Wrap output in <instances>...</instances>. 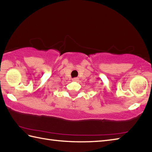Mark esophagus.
<instances>
[{
  "label": "esophagus",
  "instance_id": "1",
  "mask_svg": "<svg viewBox=\"0 0 152 152\" xmlns=\"http://www.w3.org/2000/svg\"><path fill=\"white\" fill-rule=\"evenodd\" d=\"M72 80H73V81H77V80H79V78H77L76 77V78H73Z\"/></svg>",
  "mask_w": 152,
  "mask_h": 152
}]
</instances>
